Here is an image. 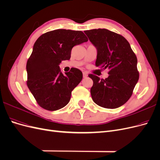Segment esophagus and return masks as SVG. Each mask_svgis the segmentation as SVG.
Returning <instances> with one entry per match:
<instances>
[{
    "mask_svg": "<svg viewBox=\"0 0 160 160\" xmlns=\"http://www.w3.org/2000/svg\"><path fill=\"white\" fill-rule=\"evenodd\" d=\"M83 77H84V78H85V77H87L88 76V73H87L86 72H83Z\"/></svg>",
    "mask_w": 160,
    "mask_h": 160,
    "instance_id": "obj_1",
    "label": "esophagus"
}]
</instances>
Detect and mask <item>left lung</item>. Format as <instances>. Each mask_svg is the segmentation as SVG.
I'll use <instances>...</instances> for the list:
<instances>
[{
	"label": "left lung",
	"mask_w": 160,
	"mask_h": 160,
	"mask_svg": "<svg viewBox=\"0 0 160 160\" xmlns=\"http://www.w3.org/2000/svg\"><path fill=\"white\" fill-rule=\"evenodd\" d=\"M84 32L98 51L95 65L109 69L105 79L89 75L93 81L92 99L104 108H119L131 98L139 79L136 55L129 42L119 34L105 28Z\"/></svg>",
	"instance_id": "8db88e82"
}]
</instances>
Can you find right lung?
<instances>
[{
    "label": "right lung",
    "mask_w": 160,
    "mask_h": 160,
    "mask_svg": "<svg viewBox=\"0 0 160 160\" xmlns=\"http://www.w3.org/2000/svg\"><path fill=\"white\" fill-rule=\"evenodd\" d=\"M88 41L82 31L66 29L51 31L38 38L27 62V83L41 108L56 111L68 104L83 73L71 68L63 75L59 64L70 59L72 47Z\"/></svg>",
    "instance_id": "obj_1"
}]
</instances>
